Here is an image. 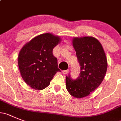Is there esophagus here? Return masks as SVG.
I'll list each match as a JSON object with an SVG mask.
<instances>
[{
  "instance_id": "esophagus-1",
  "label": "esophagus",
  "mask_w": 121,
  "mask_h": 121,
  "mask_svg": "<svg viewBox=\"0 0 121 121\" xmlns=\"http://www.w3.org/2000/svg\"><path fill=\"white\" fill-rule=\"evenodd\" d=\"M69 69L66 70H63V74H67V73H69Z\"/></svg>"
}]
</instances>
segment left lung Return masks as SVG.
<instances>
[{
	"mask_svg": "<svg viewBox=\"0 0 121 121\" xmlns=\"http://www.w3.org/2000/svg\"><path fill=\"white\" fill-rule=\"evenodd\" d=\"M72 43L81 72L75 80L70 75L66 76V89L71 95L80 99L88 96L101 84L106 73L108 62L102 45L94 37L74 38Z\"/></svg>",
	"mask_w": 121,
	"mask_h": 121,
	"instance_id": "8db88e82",
	"label": "left lung"
}]
</instances>
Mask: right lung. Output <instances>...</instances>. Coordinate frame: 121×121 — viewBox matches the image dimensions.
<instances>
[{"label":"right lung","mask_w":121,"mask_h":121,"mask_svg":"<svg viewBox=\"0 0 121 121\" xmlns=\"http://www.w3.org/2000/svg\"><path fill=\"white\" fill-rule=\"evenodd\" d=\"M61 38L52 34H42L27 43L18 57L19 70L24 82L31 88L42 90L49 86L58 68L52 50Z\"/></svg>","instance_id":"obj_1"}]
</instances>
